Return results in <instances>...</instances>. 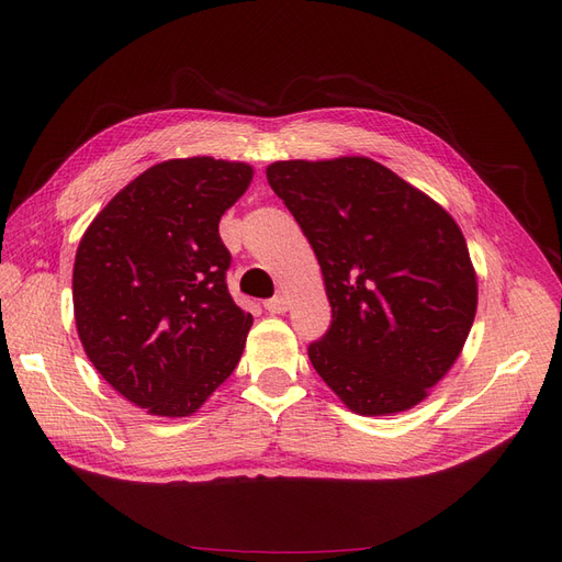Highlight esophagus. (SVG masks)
Instances as JSON below:
<instances>
[{
	"label": "esophagus",
	"instance_id": "1",
	"mask_svg": "<svg viewBox=\"0 0 562 562\" xmlns=\"http://www.w3.org/2000/svg\"><path fill=\"white\" fill-rule=\"evenodd\" d=\"M265 310H267L269 314H285V312H288V297L279 295V297H274V300H267V302H265Z\"/></svg>",
	"mask_w": 562,
	"mask_h": 562
}]
</instances>
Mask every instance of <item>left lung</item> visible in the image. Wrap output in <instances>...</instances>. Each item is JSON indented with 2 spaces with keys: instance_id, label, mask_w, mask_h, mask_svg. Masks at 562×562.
Segmentation results:
<instances>
[{
  "instance_id": "left-lung-1",
  "label": "left lung",
  "mask_w": 562,
  "mask_h": 562,
  "mask_svg": "<svg viewBox=\"0 0 562 562\" xmlns=\"http://www.w3.org/2000/svg\"><path fill=\"white\" fill-rule=\"evenodd\" d=\"M271 190L307 236L333 323L310 361L363 417L419 405L459 359L479 281L454 217L368 157L274 161Z\"/></svg>"
}]
</instances>
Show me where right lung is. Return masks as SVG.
<instances>
[{
  "mask_svg": "<svg viewBox=\"0 0 562 562\" xmlns=\"http://www.w3.org/2000/svg\"><path fill=\"white\" fill-rule=\"evenodd\" d=\"M252 166L155 164L83 232L72 271L77 333L103 380L157 417H190L239 363L252 316L236 307L220 217Z\"/></svg>",
  "mask_w": 562,
  "mask_h": 562,
  "instance_id": "obj_1",
  "label": "right lung"
}]
</instances>
